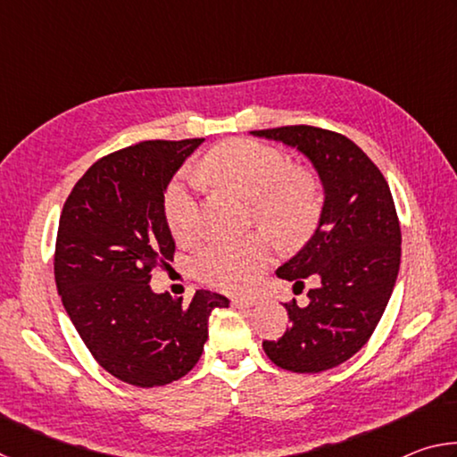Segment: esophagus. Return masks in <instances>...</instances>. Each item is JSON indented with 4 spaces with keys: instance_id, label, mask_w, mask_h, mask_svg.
I'll return each instance as SVG.
<instances>
[{
    "instance_id": "obj_1",
    "label": "esophagus",
    "mask_w": 457,
    "mask_h": 457,
    "mask_svg": "<svg viewBox=\"0 0 457 457\" xmlns=\"http://www.w3.org/2000/svg\"><path fill=\"white\" fill-rule=\"evenodd\" d=\"M231 304L236 308H252L258 304V298H250V296H236L231 298Z\"/></svg>"
}]
</instances>
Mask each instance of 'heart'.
I'll return each instance as SVG.
<instances>
[{"label":"heart","mask_w":457,"mask_h":457,"mask_svg":"<svg viewBox=\"0 0 457 457\" xmlns=\"http://www.w3.org/2000/svg\"><path fill=\"white\" fill-rule=\"evenodd\" d=\"M204 179L252 201V213L280 242H296L319 213V187L304 171H292L280 151L256 141H229L213 149L199 169ZM197 181L181 173L165 193V221L175 239L187 242L197 229ZM270 260L268 239L252 234L218 239L195 256L197 276L223 292L250 290Z\"/></svg>","instance_id":"1"}]
</instances>
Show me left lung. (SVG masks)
Here are the masks:
<instances>
[{
  "label": "left lung",
  "instance_id": "obj_1",
  "mask_svg": "<svg viewBox=\"0 0 457 457\" xmlns=\"http://www.w3.org/2000/svg\"><path fill=\"white\" fill-rule=\"evenodd\" d=\"M294 146L320 177L324 204L319 228L278 278L304 286L308 304H284L290 328L262 346L274 365L292 373H320L365 346L389 303L401 264V228L389 185L351 138L308 125L252 130ZM294 284V286H296Z\"/></svg>",
  "mask_w": 457,
  "mask_h": 457
}]
</instances>
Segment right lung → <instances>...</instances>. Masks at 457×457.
<instances>
[{
  "label": "right lung",
  "mask_w": 457,
  "mask_h": 457,
  "mask_svg": "<svg viewBox=\"0 0 457 457\" xmlns=\"http://www.w3.org/2000/svg\"><path fill=\"white\" fill-rule=\"evenodd\" d=\"M204 143L143 141L98 159L60 215L54 276L68 316L92 357L135 386L173 383L195 367L218 292L191 303L151 290V272L173 262L165 191L183 161Z\"/></svg>",
  "instance_id": "right-lung-1"
}]
</instances>
